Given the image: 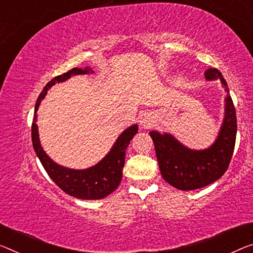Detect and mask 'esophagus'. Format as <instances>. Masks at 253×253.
Here are the masks:
<instances>
[{
  "instance_id": "esophagus-1",
  "label": "esophagus",
  "mask_w": 253,
  "mask_h": 253,
  "mask_svg": "<svg viewBox=\"0 0 253 253\" xmlns=\"http://www.w3.org/2000/svg\"><path fill=\"white\" fill-rule=\"evenodd\" d=\"M140 126H143V127H150L151 124H153V118H151V115L149 113H145L140 116Z\"/></svg>"
}]
</instances>
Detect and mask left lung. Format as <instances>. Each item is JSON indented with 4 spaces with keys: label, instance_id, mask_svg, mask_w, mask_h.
I'll list each match as a JSON object with an SVG mask.
<instances>
[{
    "label": "left lung",
    "instance_id": "left-lung-1",
    "mask_svg": "<svg viewBox=\"0 0 253 253\" xmlns=\"http://www.w3.org/2000/svg\"><path fill=\"white\" fill-rule=\"evenodd\" d=\"M206 79H220L226 87V113L218 138L211 148L194 151L185 148L170 134L150 132L159 169L164 180L180 190L200 189L218 180L230 165L236 139V113L227 84L217 69H208Z\"/></svg>",
    "mask_w": 253,
    "mask_h": 253
}]
</instances>
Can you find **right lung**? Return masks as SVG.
Wrapping results in <instances>:
<instances>
[{"label": "right lung", "instance_id": "obj_1", "mask_svg": "<svg viewBox=\"0 0 253 253\" xmlns=\"http://www.w3.org/2000/svg\"><path fill=\"white\" fill-rule=\"evenodd\" d=\"M90 71V69H77L73 68L63 75L53 78L46 84L38 96L36 106H35V115L32 124V139L33 147L36 151L38 158L44 166L48 176L52 178L60 189L70 196L84 200H96L108 196L118 188L122 180V170L126 162V149L129 146L133 135L138 132V126H132L120 135L118 141L115 142L110 154L105 157L98 164L90 167L88 169L76 170L69 169L65 167L57 165L50 159L44 150H42L40 139H38V131L36 124V112L40 106L41 100L44 98L48 88L54 84L61 83L69 79L72 75H84Z\"/></svg>", "mask_w": 253, "mask_h": 253}]
</instances>
